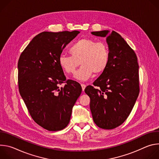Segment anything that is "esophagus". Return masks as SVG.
<instances>
[{
    "mask_svg": "<svg viewBox=\"0 0 159 159\" xmlns=\"http://www.w3.org/2000/svg\"><path fill=\"white\" fill-rule=\"evenodd\" d=\"M81 86H82V90H83V91H84V90H85V89L86 87V85L85 84H81Z\"/></svg>",
    "mask_w": 159,
    "mask_h": 159,
    "instance_id": "1",
    "label": "esophagus"
}]
</instances>
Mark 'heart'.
I'll use <instances>...</instances> for the list:
<instances>
[{"label":"heart","mask_w":159,"mask_h":159,"mask_svg":"<svg viewBox=\"0 0 159 159\" xmlns=\"http://www.w3.org/2000/svg\"><path fill=\"white\" fill-rule=\"evenodd\" d=\"M71 55L61 54L58 63L67 74H74L80 62L82 65L75 74L79 80H87L93 74L102 73L109 61V53L106 43L90 38H82L75 42L69 49Z\"/></svg>","instance_id":"b5f03b06"}]
</instances>
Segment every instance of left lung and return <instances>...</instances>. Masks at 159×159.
Here are the masks:
<instances>
[{"label":"left lung","mask_w":159,"mask_h":159,"mask_svg":"<svg viewBox=\"0 0 159 159\" xmlns=\"http://www.w3.org/2000/svg\"><path fill=\"white\" fill-rule=\"evenodd\" d=\"M96 36L107 37L109 61L106 69L85 89L90 109L96 125L111 129L121 125L128 117L139 94L137 57L118 33L94 31Z\"/></svg>","instance_id":"8db88e82"}]
</instances>
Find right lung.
Listing matches in <instances>:
<instances>
[{
    "label": "right lung",
    "instance_id": "obj_1",
    "mask_svg": "<svg viewBox=\"0 0 159 159\" xmlns=\"http://www.w3.org/2000/svg\"><path fill=\"white\" fill-rule=\"evenodd\" d=\"M80 32H42L30 41L17 64L19 93L33 120L48 131L69 123L72 108L82 93L80 84L66 80L58 58ZM65 81L64 87L59 85Z\"/></svg>",
    "mask_w": 159,
    "mask_h": 159
}]
</instances>
